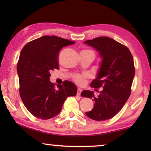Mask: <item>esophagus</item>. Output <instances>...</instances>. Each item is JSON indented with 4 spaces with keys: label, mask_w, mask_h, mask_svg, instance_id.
Wrapping results in <instances>:
<instances>
[{
    "label": "esophagus",
    "mask_w": 151,
    "mask_h": 151,
    "mask_svg": "<svg viewBox=\"0 0 151 151\" xmlns=\"http://www.w3.org/2000/svg\"><path fill=\"white\" fill-rule=\"evenodd\" d=\"M81 92H82V89L80 88H78L77 89V93H76V95L80 96Z\"/></svg>",
    "instance_id": "1"
}]
</instances>
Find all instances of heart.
Returning <instances> with one entry per match:
<instances>
[{
	"instance_id": "1",
	"label": "heart",
	"mask_w": 151,
	"mask_h": 151,
	"mask_svg": "<svg viewBox=\"0 0 151 151\" xmlns=\"http://www.w3.org/2000/svg\"><path fill=\"white\" fill-rule=\"evenodd\" d=\"M85 77H86V75H76L74 77V80L78 85H82L85 83Z\"/></svg>"
}]
</instances>
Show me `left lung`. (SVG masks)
I'll use <instances>...</instances> for the list:
<instances>
[{"label":"left lung","mask_w":151,"mask_h":151,"mask_svg":"<svg viewBox=\"0 0 151 151\" xmlns=\"http://www.w3.org/2000/svg\"><path fill=\"white\" fill-rule=\"evenodd\" d=\"M85 44L95 48L102 59L91 86L103 88L98 96L93 91L81 93L82 96L94 101L93 109L86 115L97 121H106L115 116L129 98L135 74L133 58L126 46L109 37H97L86 40Z\"/></svg>","instance_id":"8db88e82"}]
</instances>
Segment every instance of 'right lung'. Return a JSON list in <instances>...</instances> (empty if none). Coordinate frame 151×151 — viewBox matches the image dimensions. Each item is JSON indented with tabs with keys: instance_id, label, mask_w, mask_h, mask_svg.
<instances>
[{
	"instance_id": "obj_1",
	"label": "right lung",
	"mask_w": 151,
	"mask_h": 151,
	"mask_svg": "<svg viewBox=\"0 0 151 151\" xmlns=\"http://www.w3.org/2000/svg\"><path fill=\"white\" fill-rule=\"evenodd\" d=\"M75 42L57 36H43L24 46L17 64L20 96L33 116L43 120L59 113L64 102L75 96L77 88L70 81L57 85L50 81V71L58 69V55L64 47Z\"/></svg>"
}]
</instances>
